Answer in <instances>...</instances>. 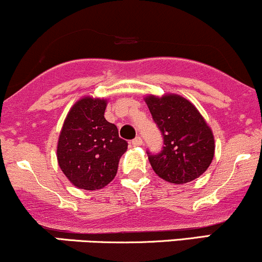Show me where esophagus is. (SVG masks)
<instances>
[{"instance_id": "esophagus-1", "label": "esophagus", "mask_w": 262, "mask_h": 262, "mask_svg": "<svg viewBox=\"0 0 262 262\" xmlns=\"http://www.w3.org/2000/svg\"><path fill=\"white\" fill-rule=\"evenodd\" d=\"M142 143H143V141H142V139L140 136L135 137V139L132 140V145H134V146H141Z\"/></svg>"}]
</instances>
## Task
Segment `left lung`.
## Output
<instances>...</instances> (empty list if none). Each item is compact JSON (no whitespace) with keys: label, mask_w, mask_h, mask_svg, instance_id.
<instances>
[{"label":"left lung","mask_w":262,"mask_h":262,"mask_svg":"<svg viewBox=\"0 0 262 262\" xmlns=\"http://www.w3.org/2000/svg\"><path fill=\"white\" fill-rule=\"evenodd\" d=\"M155 123L164 136V147L148 155L154 171L171 184H186L207 170L215 154L211 128L198 108L179 95L146 97Z\"/></svg>","instance_id":"8db88e82"}]
</instances>
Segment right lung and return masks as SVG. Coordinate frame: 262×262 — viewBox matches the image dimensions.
<instances>
[{
	"instance_id": "right-lung-1",
	"label": "right lung",
	"mask_w": 262,
	"mask_h": 262,
	"mask_svg": "<svg viewBox=\"0 0 262 262\" xmlns=\"http://www.w3.org/2000/svg\"><path fill=\"white\" fill-rule=\"evenodd\" d=\"M107 101L83 97L72 106L57 143V161L64 176L82 190H100L114 180L127 150L119 130L105 119Z\"/></svg>"
}]
</instances>
